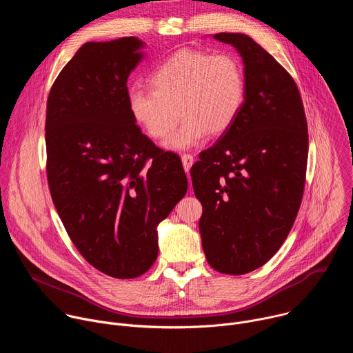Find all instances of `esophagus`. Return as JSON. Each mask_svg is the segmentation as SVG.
<instances>
[{
  "label": "esophagus",
  "mask_w": 353,
  "mask_h": 353,
  "mask_svg": "<svg viewBox=\"0 0 353 353\" xmlns=\"http://www.w3.org/2000/svg\"><path fill=\"white\" fill-rule=\"evenodd\" d=\"M181 162H183L184 170H185V172H188V170H190V168H191V166H192V163H194V157H192V155H190V154H183V155H181Z\"/></svg>",
  "instance_id": "34e87169"
}]
</instances>
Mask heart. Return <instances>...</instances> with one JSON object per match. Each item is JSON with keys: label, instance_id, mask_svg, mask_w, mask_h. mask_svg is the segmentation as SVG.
<instances>
[{"label": "heart", "instance_id": "b5f03b06", "mask_svg": "<svg viewBox=\"0 0 353 353\" xmlns=\"http://www.w3.org/2000/svg\"><path fill=\"white\" fill-rule=\"evenodd\" d=\"M152 89H132L128 108L134 120L172 149L196 145L207 132L218 135L230 128L245 99L241 61L230 53L210 54L180 50L161 63L149 78Z\"/></svg>", "mask_w": 353, "mask_h": 353}]
</instances>
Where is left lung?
<instances>
[{
	"label": "left lung",
	"mask_w": 353,
	"mask_h": 353,
	"mask_svg": "<svg viewBox=\"0 0 353 353\" xmlns=\"http://www.w3.org/2000/svg\"><path fill=\"white\" fill-rule=\"evenodd\" d=\"M214 37L243 57L245 99L230 128L199 154L191 180L208 264L243 275L264 265L293 226L305 191L307 121L293 78L267 50L241 33Z\"/></svg>",
	"instance_id": "1"
}]
</instances>
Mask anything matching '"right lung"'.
Listing matches in <instances>:
<instances>
[{"instance_id":"obj_1","label":"right lung","mask_w":353,"mask_h":353,"mask_svg":"<svg viewBox=\"0 0 353 353\" xmlns=\"http://www.w3.org/2000/svg\"><path fill=\"white\" fill-rule=\"evenodd\" d=\"M137 37L88 41L50 89L47 181L81 256L117 279L141 276L158 257L157 226L187 192L180 158L158 148L128 108Z\"/></svg>"}]
</instances>
